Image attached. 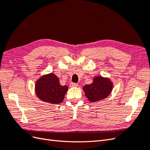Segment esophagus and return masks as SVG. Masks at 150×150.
Returning <instances> with one entry per match:
<instances>
[{
	"label": "esophagus",
	"instance_id": "esophagus-1",
	"mask_svg": "<svg viewBox=\"0 0 150 150\" xmlns=\"http://www.w3.org/2000/svg\"><path fill=\"white\" fill-rule=\"evenodd\" d=\"M69 86H70V87H77V86H78V84L77 83H71Z\"/></svg>",
	"mask_w": 150,
	"mask_h": 150
}]
</instances>
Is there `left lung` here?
Wrapping results in <instances>:
<instances>
[{
    "label": "left lung",
    "mask_w": 150,
    "mask_h": 150,
    "mask_svg": "<svg viewBox=\"0 0 150 150\" xmlns=\"http://www.w3.org/2000/svg\"><path fill=\"white\" fill-rule=\"evenodd\" d=\"M112 84L108 78L97 76L93 79V83L86 85L83 88L86 96L91 102H95L107 98L111 92Z\"/></svg>",
    "instance_id": "obj_1"
}]
</instances>
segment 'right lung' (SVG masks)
Segmentation results:
<instances>
[{
    "label": "right lung",
    "instance_id": "right-lung-1",
    "mask_svg": "<svg viewBox=\"0 0 150 150\" xmlns=\"http://www.w3.org/2000/svg\"><path fill=\"white\" fill-rule=\"evenodd\" d=\"M35 93L44 102L59 104L67 92V86H61L59 79L52 73L43 76L35 83Z\"/></svg>",
    "mask_w": 150,
    "mask_h": 150
}]
</instances>
